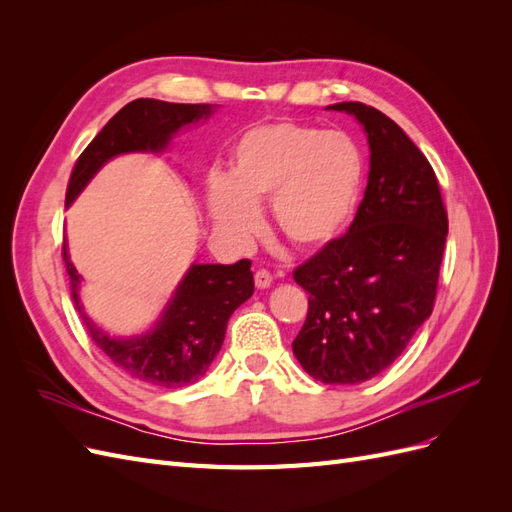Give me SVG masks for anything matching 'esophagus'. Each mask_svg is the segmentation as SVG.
Listing matches in <instances>:
<instances>
[{
	"instance_id": "34e87169",
	"label": "esophagus",
	"mask_w": 512,
	"mask_h": 512,
	"mask_svg": "<svg viewBox=\"0 0 512 512\" xmlns=\"http://www.w3.org/2000/svg\"><path fill=\"white\" fill-rule=\"evenodd\" d=\"M254 284H256V288L265 290V288H269L273 284V275L267 269H258L254 273Z\"/></svg>"
}]
</instances>
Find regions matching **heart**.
Returning a JSON list of instances; mask_svg holds the SVG:
<instances>
[{
  "mask_svg": "<svg viewBox=\"0 0 512 512\" xmlns=\"http://www.w3.org/2000/svg\"><path fill=\"white\" fill-rule=\"evenodd\" d=\"M365 177L363 149L352 136L282 119L237 138L228 177L209 175L205 198L213 228L232 243L254 235L258 205L271 198L275 228L299 250L318 252L352 226Z\"/></svg>",
  "mask_w": 512,
  "mask_h": 512,
  "instance_id": "1",
  "label": "heart"
}]
</instances>
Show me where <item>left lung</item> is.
<instances>
[{"mask_svg": "<svg viewBox=\"0 0 512 512\" xmlns=\"http://www.w3.org/2000/svg\"><path fill=\"white\" fill-rule=\"evenodd\" d=\"M327 108L363 126L369 177L346 235L294 271L309 307L292 352L324 384H361L431 316L448 218L436 173L393 119L363 102Z\"/></svg>", "mask_w": 512, "mask_h": 512, "instance_id": "obj_1", "label": "left lung"}]
</instances>
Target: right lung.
Here are the masks:
<instances>
[{"instance_id":"1","label":"right lung","mask_w":512,"mask_h":512,"mask_svg":"<svg viewBox=\"0 0 512 512\" xmlns=\"http://www.w3.org/2000/svg\"><path fill=\"white\" fill-rule=\"evenodd\" d=\"M215 108L218 104H173L151 98L126 104L76 160L66 207L108 160L121 153H162L181 128L205 123ZM64 262L72 299L94 344L128 376L164 389H179L205 376L224 344L228 318L254 294L250 260L235 265H192L149 331L115 337L85 314L79 297L83 275L72 265L66 241Z\"/></svg>"}]
</instances>
